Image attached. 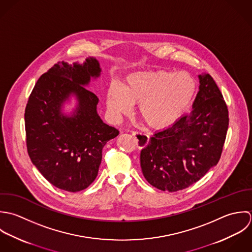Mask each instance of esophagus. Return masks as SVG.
<instances>
[{"label": "esophagus", "mask_w": 252, "mask_h": 252, "mask_svg": "<svg viewBox=\"0 0 252 252\" xmlns=\"http://www.w3.org/2000/svg\"><path fill=\"white\" fill-rule=\"evenodd\" d=\"M132 135L135 137L136 145L139 148L145 147L149 142V136L142 131H132Z\"/></svg>", "instance_id": "34e87169"}]
</instances>
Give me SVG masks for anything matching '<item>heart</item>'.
I'll use <instances>...</instances> for the list:
<instances>
[{
  "label": "heart",
  "mask_w": 252,
  "mask_h": 252,
  "mask_svg": "<svg viewBox=\"0 0 252 252\" xmlns=\"http://www.w3.org/2000/svg\"><path fill=\"white\" fill-rule=\"evenodd\" d=\"M196 92L194 79L186 72L165 70L137 72L128 75L122 87L112 83L106 104L110 115L119 120L128 115L138 102L142 120L152 127L172 125L185 112Z\"/></svg>",
  "instance_id": "heart-1"
}]
</instances>
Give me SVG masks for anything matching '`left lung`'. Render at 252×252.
<instances>
[{
    "instance_id": "left-lung-1",
    "label": "left lung",
    "mask_w": 252,
    "mask_h": 252,
    "mask_svg": "<svg viewBox=\"0 0 252 252\" xmlns=\"http://www.w3.org/2000/svg\"><path fill=\"white\" fill-rule=\"evenodd\" d=\"M199 78L193 111L156 132L141 150L143 175L158 190L186 189L220 159L229 126L228 107L213 78L208 74Z\"/></svg>"
}]
</instances>
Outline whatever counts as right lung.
Listing matches in <instances>:
<instances>
[{"label":"right lung","mask_w":252,"mask_h":252,"mask_svg":"<svg viewBox=\"0 0 252 252\" xmlns=\"http://www.w3.org/2000/svg\"><path fill=\"white\" fill-rule=\"evenodd\" d=\"M100 66L94 57L73 66L58 62L37 81L25 108L28 155L42 175L58 189L79 192L96 178L105 144L119 130L104 124L96 112L97 96L87 90ZM75 93L79 106L70 118L60 106Z\"/></svg>","instance_id":"obj_1"}]
</instances>
